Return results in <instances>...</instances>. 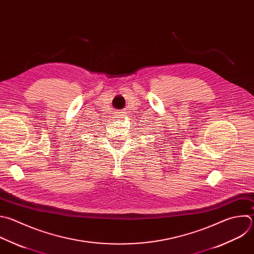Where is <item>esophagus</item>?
I'll list each match as a JSON object with an SVG mask.
<instances>
[{"label": "esophagus", "mask_w": 254, "mask_h": 254, "mask_svg": "<svg viewBox=\"0 0 254 254\" xmlns=\"http://www.w3.org/2000/svg\"><path fill=\"white\" fill-rule=\"evenodd\" d=\"M125 114H126V112H125V111H117V112L115 113L116 119H118V120L123 119V118L125 117Z\"/></svg>", "instance_id": "esophagus-1"}]
</instances>
